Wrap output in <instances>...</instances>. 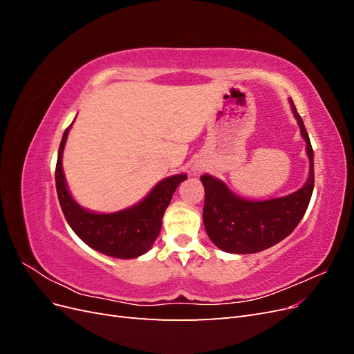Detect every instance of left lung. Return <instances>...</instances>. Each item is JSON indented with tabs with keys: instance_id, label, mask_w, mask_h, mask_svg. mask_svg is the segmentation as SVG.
<instances>
[{
	"instance_id": "obj_1",
	"label": "left lung",
	"mask_w": 354,
	"mask_h": 354,
	"mask_svg": "<svg viewBox=\"0 0 354 354\" xmlns=\"http://www.w3.org/2000/svg\"><path fill=\"white\" fill-rule=\"evenodd\" d=\"M292 113L306 142L310 171L306 185L291 195L267 201L243 199L209 174L201 176L205 189L203 226L212 243L232 254H254L264 251L291 234L301 221L315 187L313 149L301 116L292 100Z\"/></svg>"
}]
</instances>
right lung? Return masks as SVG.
I'll list each match as a JSON object with an SVG mask.
<instances>
[{
	"label": "right lung",
	"instance_id": "obj_1",
	"mask_svg": "<svg viewBox=\"0 0 354 354\" xmlns=\"http://www.w3.org/2000/svg\"><path fill=\"white\" fill-rule=\"evenodd\" d=\"M72 124L63 133L56 164V189L65 218L77 236L90 248L115 259H137L152 248L162 227V217L171 198L187 176L183 173L160 180L145 199L130 208L109 214L85 209L72 198L62 167L63 149Z\"/></svg>",
	"mask_w": 354,
	"mask_h": 354
}]
</instances>
